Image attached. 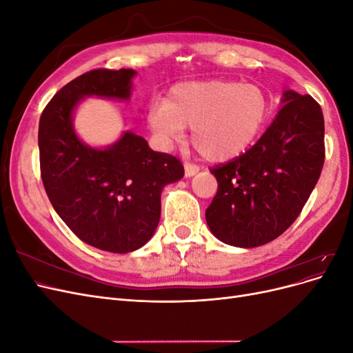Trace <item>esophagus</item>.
<instances>
[{
	"instance_id": "esophagus-1",
	"label": "esophagus",
	"mask_w": 353,
	"mask_h": 353,
	"mask_svg": "<svg viewBox=\"0 0 353 353\" xmlns=\"http://www.w3.org/2000/svg\"><path fill=\"white\" fill-rule=\"evenodd\" d=\"M184 170H185V176L190 178V176H194V175L199 172V170H200V168H199L197 165L185 162V163H184Z\"/></svg>"
}]
</instances>
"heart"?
<instances>
[{
  "mask_svg": "<svg viewBox=\"0 0 353 353\" xmlns=\"http://www.w3.org/2000/svg\"><path fill=\"white\" fill-rule=\"evenodd\" d=\"M271 113L270 94L239 81L181 82L148 112V125L163 144L181 140L191 128V143L209 162L240 156L262 132Z\"/></svg>",
  "mask_w": 353,
  "mask_h": 353,
  "instance_id": "obj_1",
  "label": "heart"
}]
</instances>
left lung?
<instances>
[{
	"mask_svg": "<svg viewBox=\"0 0 353 353\" xmlns=\"http://www.w3.org/2000/svg\"><path fill=\"white\" fill-rule=\"evenodd\" d=\"M283 108L248 152L210 169L216 196L206 209L213 236L236 248H258L292 225L321 175L324 116L311 95L283 94Z\"/></svg>",
	"mask_w": 353,
	"mask_h": 353,
	"instance_id": "obj_1",
	"label": "left lung"
}]
</instances>
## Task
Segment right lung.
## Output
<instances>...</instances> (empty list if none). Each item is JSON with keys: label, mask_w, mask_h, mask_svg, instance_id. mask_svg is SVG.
I'll use <instances>...</instances> for the list:
<instances>
[{"label": "right lung", "mask_w": 353, "mask_h": 353, "mask_svg": "<svg viewBox=\"0 0 353 353\" xmlns=\"http://www.w3.org/2000/svg\"><path fill=\"white\" fill-rule=\"evenodd\" d=\"M132 69H95L65 85L39 119L42 184L52 208L77 237L112 253L134 252L153 237L165 185L184 176L174 156L153 152L125 131L105 148L79 140L73 112L85 97L130 100Z\"/></svg>", "instance_id": "1"}]
</instances>
